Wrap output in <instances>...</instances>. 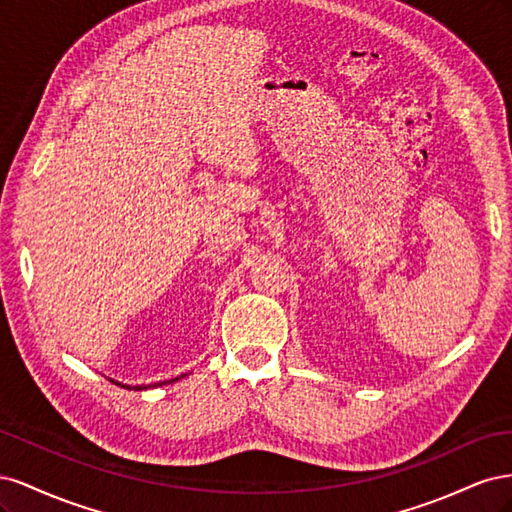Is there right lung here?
<instances>
[{"instance_id": "obj_1", "label": "right lung", "mask_w": 512, "mask_h": 512, "mask_svg": "<svg viewBox=\"0 0 512 512\" xmlns=\"http://www.w3.org/2000/svg\"><path fill=\"white\" fill-rule=\"evenodd\" d=\"M175 380H177V378H175ZM175 380H170V382H175ZM117 384H119V382H117ZM136 389H138V391H141V389H147V386H136Z\"/></svg>"}]
</instances>
